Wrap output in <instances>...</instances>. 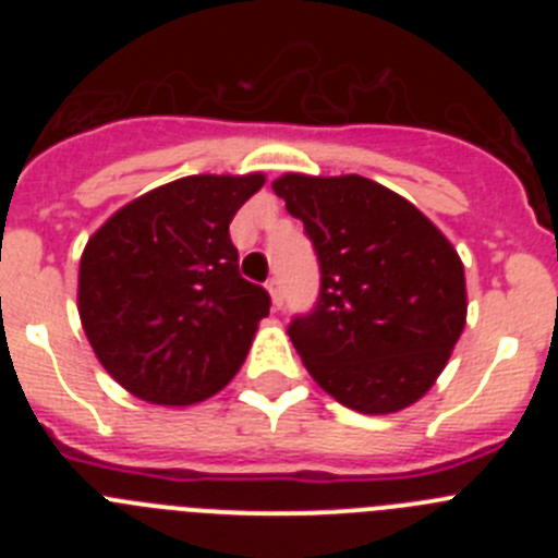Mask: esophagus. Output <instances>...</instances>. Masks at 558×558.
Masks as SVG:
<instances>
[{
  "label": "esophagus",
  "instance_id": "esophagus-1",
  "mask_svg": "<svg viewBox=\"0 0 558 558\" xmlns=\"http://www.w3.org/2000/svg\"><path fill=\"white\" fill-rule=\"evenodd\" d=\"M265 288H268L270 302H274V307L276 310L282 307V288H279V279H268V284H265Z\"/></svg>",
  "mask_w": 558,
  "mask_h": 558
}]
</instances>
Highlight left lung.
<instances>
[{
	"mask_svg": "<svg viewBox=\"0 0 558 558\" xmlns=\"http://www.w3.org/2000/svg\"><path fill=\"white\" fill-rule=\"evenodd\" d=\"M274 192L322 263L318 304L288 329L310 377L357 413L411 408L466 324L458 251L411 201L363 175L284 172Z\"/></svg>",
	"mask_w": 558,
	"mask_h": 558,
	"instance_id": "8db88e82",
	"label": "left lung"
}]
</instances>
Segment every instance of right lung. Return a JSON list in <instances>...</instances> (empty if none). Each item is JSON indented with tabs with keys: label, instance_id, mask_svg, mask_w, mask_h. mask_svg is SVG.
Masks as SVG:
<instances>
[{
	"label": "right lung",
	"instance_id": "add662e5",
	"mask_svg": "<svg viewBox=\"0 0 558 558\" xmlns=\"http://www.w3.org/2000/svg\"><path fill=\"white\" fill-rule=\"evenodd\" d=\"M263 184V172L186 175L133 198L88 236L77 313L128 393L195 405L240 372L270 295L240 276L229 223Z\"/></svg>",
	"mask_w": 558,
	"mask_h": 558
}]
</instances>
